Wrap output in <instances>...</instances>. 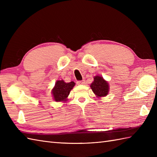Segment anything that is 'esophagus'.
Masks as SVG:
<instances>
[{
    "instance_id": "1",
    "label": "esophagus",
    "mask_w": 157,
    "mask_h": 157,
    "mask_svg": "<svg viewBox=\"0 0 157 157\" xmlns=\"http://www.w3.org/2000/svg\"><path fill=\"white\" fill-rule=\"evenodd\" d=\"M84 80H80V81H78L77 82V84H78V85H82L84 84Z\"/></svg>"
}]
</instances>
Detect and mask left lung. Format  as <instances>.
Here are the masks:
<instances>
[{
  "label": "left lung",
  "instance_id": "left-lung-1",
  "mask_svg": "<svg viewBox=\"0 0 157 157\" xmlns=\"http://www.w3.org/2000/svg\"><path fill=\"white\" fill-rule=\"evenodd\" d=\"M94 82L92 83L90 87L93 92L97 96H105L109 93V84L101 76H95Z\"/></svg>",
  "mask_w": 157,
  "mask_h": 157
}]
</instances>
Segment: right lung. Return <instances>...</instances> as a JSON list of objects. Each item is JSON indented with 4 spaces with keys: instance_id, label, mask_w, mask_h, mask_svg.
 I'll return each mask as SVG.
<instances>
[{
    "instance_id": "add662e5",
    "label": "right lung",
    "mask_w": 157,
    "mask_h": 157,
    "mask_svg": "<svg viewBox=\"0 0 157 157\" xmlns=\"http://www.w3.org/2000/svg\"><path fill=\"white\" fill-rule=\"evenodd\" d=\"M75 84L73 82L65 83L63 80L56 81L55 88L52 89V92L55 101L56 102L66 101L67 97Z\"/></svg>"
}]
</instances>
